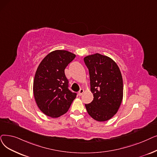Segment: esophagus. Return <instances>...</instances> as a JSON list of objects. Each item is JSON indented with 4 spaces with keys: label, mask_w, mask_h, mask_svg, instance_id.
<instances>
[{
    "label": "esophagus",
    "mask_w": 157,
    "mask_h": 157,
    "mask_svg": "<svg viewBox=\"0 0 157 157\" xmlns=\"http://www.w3.org/2000/svg\"><path fill=\"white\" fill-rule=\"evenodd\" d=\"M84 93V90L83 89V88H81V89L79 90V91L78 92V95H79V96H81V95H82V94Z\"/></svg>",
    "instance_id": "1"
}]
</instances>
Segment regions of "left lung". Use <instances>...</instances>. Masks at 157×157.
I'll return each mask as SVG.
<instances>
[{
  "mask_svg": "<svg viewBox=\"0 0 157 157\" xmlns=\"http://www.w3.org/2000/svg\"><path fill=\"white\" fill-rule=\"evenodd\" d=\"M84 62L89 71L90 91L94 99L85 105L94 120L104 122L116 114L123 98V81L117 63L107 56L96 53L86 56Z\"/></svg>",
  "mask_w": 157,
  "mask_h": 157,
  "instance_id": "obj_1",
  "label": "left lung"
}]
</instances>
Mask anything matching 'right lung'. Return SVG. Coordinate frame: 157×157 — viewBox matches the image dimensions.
Listing matches in <instances>:
<instances>
[{"label":"right lung","instance_id":"add662e5","mask_svg":"<svg viewBox=\"0 0 157 157\" xmlns=\"http://www.w3.org/2000/svg\"><path fill=\"white\" fill-rule=\"evenodd\" d=\"M76 57L65 50L51 52L42 60L33 81V94L38 107L45 115L57 118L69 110L76 94L68 88L65 69Z\"/></svg>","mask_w":157,"mask_h":157}]
</instances>
